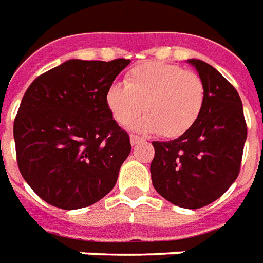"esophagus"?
Masks as SVG:
<instances>
[{"mask_svg":"<svg viewBox=\"0 0 263 263\" xmlns=\"http://www.w3.org/2000/svg\"><path fill=\"white\" fill-rule=\"evenodd\" d=\"M141 141H143V139L139 137V136H130V143H132V146H136V144H139Z\"/></svg>","mask_w":263,"mask_h":263,"instance_id":"obj_1","label":"esophagus"}]
</instances>
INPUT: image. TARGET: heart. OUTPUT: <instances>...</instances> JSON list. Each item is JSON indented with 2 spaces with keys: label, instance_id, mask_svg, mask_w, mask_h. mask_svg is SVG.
<instances>
[{
  "label": "heart",
  "instance_id": "heart-1",
  "mask_svg": "<svg viewBox=\"0 0 263 263\" xmlns=\"http://www.w3.org/2000/svg\"><path fill=\"white\" fill-rule=\"evenodd\" d=\"M105 100L117 124L127 126L143 109L146 115L133 130L174 139L187 133L201 116L205 86L197 73L178 65L146 62L128 70L124 86L107 87Z\"/></svg>",
  "mask_w": 263,
  "mask_h": 263
}]
</instances>
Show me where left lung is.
I'll return each mask as SVG.
<instances>
[{
	"label": "left lung",
	"instance_id": "8db88e82",
	"mask_svg": "<svg viewBox=\"0 0 263 263\" xmlns=\"http://www.w3.org/2000/svg\"><path fill=\"white\" fill-rule=\"evenodd\" d=\"M205 86V105L187 133L153 141L150 173L158 194L174 205L197 210L218 200L239 174L247 123L235 87L200 59H188Z\"/></svg>",
	"mask_w": 263,
	"mask_h": 263
}]
</instances>
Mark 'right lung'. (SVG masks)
Returning a JSON list of instances; mask_svg holds the SVG:
<instances>
[{
    "label": "right lung",
    "instance_id": "add662e5",
    "mask_svg": "<svg viewBox=\"0 0 263 263\" xmlns=\"http://www.w3.org/2000/svg\"><path fill=\"white\" fill-rule=\"evenodd\" d=\"M128 63L69 59L27 89L14 122L16 161L48 204L85 208L115 187L132 146L105 96Z\"/></svg>",
    "mask_w": 263,
    "mask_h": 263
}]
</instances>
